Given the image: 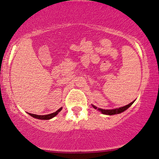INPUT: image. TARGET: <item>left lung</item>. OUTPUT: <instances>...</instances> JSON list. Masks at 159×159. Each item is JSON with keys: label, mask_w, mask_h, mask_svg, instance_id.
<instances>
[{"label": "left lung", "mask_w": 159, "mask_h": 159, "mask_svg": "<svg viewBox=\"0 0 159 159\" xmlns=\"http://www.w3.org/2000/svg\"><path fill=\"white\" fill-rule=\"evenodd\" d=\"M134 101H135V100H134ZM134 101L131 102L130 104L126 105V106L120 107V108H118V109H100V108L97 109V107L94 106V105H92V107H93L95 109H97V110L101 111L103 114H107V115H114V114H120V113H121V112H123L125 110H126L129 107H130L131 105L133 104Z\"/></svg>", "instance_id": "1"}]
</instances>
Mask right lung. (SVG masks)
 Here are the masks:
<instances>
[{
  "label": "right lung",
  "instance_id": "right-lung-1",
  "mask_svg": "<svg viewBox=\"0 0 159 159\" xmlns=\"http://www.w3.org/2000/svg\"><path fill=\"white\" fill-rule=\"evenodd\" d=\"M62 107H61L57 111H56L55 112H53L52 114H47V115H37V114H30V113H28L29 115H30L31 116L34 117L35 119H41V120H48V119H50L55 117L57 114L59 113V112L62 110Z\"/></svg>",
  "mask_w": 159,
  "mask_h": 159
}]
</instances>
